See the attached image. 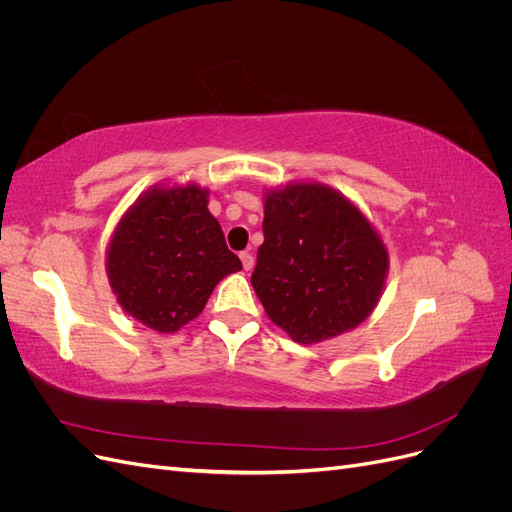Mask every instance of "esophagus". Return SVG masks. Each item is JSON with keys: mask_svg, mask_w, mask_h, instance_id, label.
Returning <instances> with one entry per match:
<instances>
[{"mask_svg": "<svg viewBox=\"0 0 512 512\" xmlns=\"http://www.w3.org/2000/svg\"><path fill=\"white\" fill-rule=\"evenodd\" d=\"M239 256H241V262H243V269H245V271H252V267H254V256H252L250 252H241Z\"/></svg>", "mask_w": 512, "mask_h": 512, "instance_id": "34e87169", "label": "esophagus"}]
</instances>
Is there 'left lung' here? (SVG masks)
I'll use <instances>...</instances> for the list:
<instances>
[{
    "label": "left lung",
    "mask_w": 512,
    "mask_h": 512,
    "mask_svg": "<svg viewBox=\"0 0 512 512\" xmlns=\"http://www.w3.org/2000/svg\"><path fill=\"white\" fill-rule=\"evenodd\" d=\"M265 243L252 286L294 342L346 333L376 307L389 254L348 198L322 183H292L265 198Z\"/></svg>",
    "instance_id": "obj_1"
}]
</instances>
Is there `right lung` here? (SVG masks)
<instances>
[{"label":"right lung","mask_w":512,"mask_h":512,"mask_svg":"<svg viewBox=\"0 0 512 512\" xmlns=\"http://www.w3.org/2000/svg\"><path fill=\"white\" fill-rule=\"evenodd\" d=\"M207 190L153 188L123 215L108 245V282L119 305L149 329L170 333L205 309L213 288L241 271Z\"/></svg>","instance_id":"1"}]
</instances>
